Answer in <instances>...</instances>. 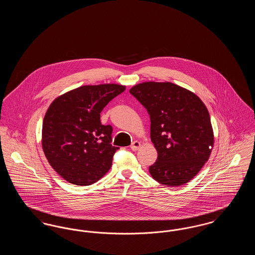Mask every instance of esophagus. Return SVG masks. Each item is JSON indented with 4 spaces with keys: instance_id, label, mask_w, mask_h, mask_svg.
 Returning a JSON list of instances; mask_svg holds the SVG:
<instances>
[{
    "instance_id": "1",
    "label": "esophagus",
    "mask_w": 255,
    "mask_h": 255,
    "mask_svg": "<svg viewBox=\"0 0 255 255\" xmlns=\"http://www.w3.org/2000/svg\"><path fill=\"white\" fill-rule=\"evenodd\" d=\"M140 147V142L137 141V140H134L133 143L130 146V148L133 150V151H136L138 148Z\"/></svg>"
}]
</instances>
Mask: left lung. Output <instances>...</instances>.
<instances>
[{
	"label": "left lung",
	"mask_w": 255,
	"mask_h": 255,
	"mask_svg": "<svg viewBox=\"0 0 255 255\" xmlns=\"http://www.w3.org/2000/svg\"><path fill=\"white\" fill-rule=\"evenodd\" d=\"M130 94L147 110L158 158L149 167L154 180L180 186L192 180L214 143L209 113L190 91L170 82H144Z\"/></svg>",
	"instance_id": "1"
}]
</instances>
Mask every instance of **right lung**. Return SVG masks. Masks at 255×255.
<instances>
[{
  "mask_svg": "<svg viewBox=\"0 0 255 255\" xmlns=\"http://www.w3.org/2000/svg\"><path fill=\"white\" fill-rule=\"evenodd\" d=\"M124 91L118 84L82 86L50 104L42 147L51 167L67 182L90 185L109 171L120 148L111 144L113 127L101 124L100 113Z\"/></svg>",
  "mask_w": 255,
  "mask_h": 255,
  "instance_id": "obj_1",
  "label": "right lung"
}]
</instances>
